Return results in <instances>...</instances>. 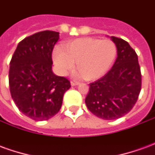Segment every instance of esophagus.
I'll list each match as a JSON object with an SVG mask.
<instances>
[{
    "label": "esophagus",
    "instance_id": "esophagus-1",
    "mask_svg": "<svg viewBox=\"0 0 155 155\" xmlns=\"http://www.w3.org/2000/svg\"><path fill=\"white\" fill-rule=\"evenodd\" d=\"M71 84L72 86H74V85H78V84H80V82H78V81H71Z\"/></svg>",
    "mask_w": 155,
    "mask_h": 155
}]
</instances>
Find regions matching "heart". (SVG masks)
<instances>
[{
    "instance_id": "obj_1",
    "label": "heart",
    "mask_w": 155,
    "mask_h": 155,
    "mask_svg": "<svg viewBox=\"0 0 155 155\" xmlns=\"http://www.w3.org/2000/svg\"><path fill=\"white\" fill-rule=\"evenodd\" d=\"M116 54V45L110 40L86 37L64 43L63 51H54L53 59L62 74L73 70L75 63L81 71L80 76L94 81L107 72Z\"/></svg>"
}]
</instances>
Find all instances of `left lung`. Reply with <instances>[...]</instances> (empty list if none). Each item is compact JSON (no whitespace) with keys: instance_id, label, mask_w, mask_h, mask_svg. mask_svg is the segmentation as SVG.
I'll return each mask as SVG.
<instances>
[{"instance_id":"left-lung-1","label":"left lung","mask_w":155,"mask_h":155,"mask_svg":"<svg viewBox=\"0 0 155 155\" xmlns=\"http://www.w3.org/2000/svg\"><path fill=\"white\" fill-rule=\"evenodd\" d=\"M117 47L113 67L102 78L90 84L85 104L92 114L103 120H116L130 112L141 91L138 55L129 43L111 37Z\"/></svg>"}]
</instances>
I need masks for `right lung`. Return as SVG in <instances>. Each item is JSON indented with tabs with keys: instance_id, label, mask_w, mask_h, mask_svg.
Returning a JSON list of instances; mask_svg holds the SVG:
<instances>
[{
	"instance_id": "1",
	"label": "right lung",
	"mask_w": 155,
	"mask_h": 155,
	"mask_svg": "<svg viewBox=\"0 0 155 155\" xmlns=\"http://www.w3.org/2000/svg\"><path fill=\"white\" fill-rule=\"evenodd\" d=\"M59 32L40 31L25 37L12 55L9 86L19 110L32 120L42 121L57 114L63 96L71 88L67 78L52 72V51Z\"/></svg>"
}]
</instances>
